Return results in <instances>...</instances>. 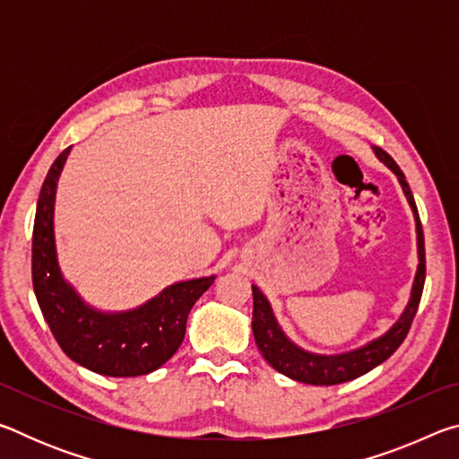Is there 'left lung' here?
<instances>
[{
  "label": "left lung",
  "instance_id": "1",
  "mask_svg": "<svg viewBox=\"0 0 459 459\" xmlns=\"http://www.w3.org/2000/svg\"><path fill=\"white\" fill-rule=\"evenodd\" d=\"M377 158L397 176V180L403 188V194L409 202L411 211H413L415 219V232H417V271L413 285H411V295L405 309L399 316V320L394 322L391 328L385 333H380L378 338L367 342L354 351L340 352V354H317L309 352L306 348L295 344V342L287 336L281 325H279L277 317L273 314L269 299L263 295L257 285H253V333L257 348L271 367L277 372L290 377L298 383L306 385H340L354 380L362 375H367L378 364H383L388 356H391L397 348L403 344L407 332L413 324V317L417 314L419 299H421L423 283H425V243H423V229L421 221H419V212L415 206V198L411 194L409 184L405 180V174L401 172V168L394 164V160L380 147H372Z\"/></svg>",
  "mask_w": 459,
  "mask_h": 459
}]
</instances>
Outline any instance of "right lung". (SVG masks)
I'll return each mask as SVG.
<instances>
[{
	"label": "right lung",
	"mask_w": 459,
	"mask_h": 459,
	"mask_svg": "<svg viewBox=\"0 0 459 459\" xmlns=\"http://www.w3.org/2000/svg\"><path fill=\"white\" fill-rule=\"evenodd\" d=\"M68 153L71 147L54 160L36 206L32 281L38 306L60 348L76 364L103 377L150 375L180 348L190 309L214 283V275L176 281L123 312H103L87 304L62 275L54 238L56 184Z\"/></svg>",
	"instance_id": "right-lung-1"
}]
</instances>
